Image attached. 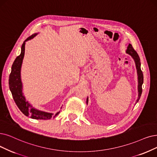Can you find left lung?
<instances>
[{"label":"left lung","mask_w":157,"mask_h":157,"mask_svg":"<svg viewBox=\"0 0 157 157\" xmlns=\"http://www.w3.org/2000/svg\"><path fill=\"white\" fill-rule=\"evenodd\" d=\"M126 53L130 55L132 58L134 59L135 62V65H136V68L137 70V75H138V93H139V97H138L136 102H139V100L140 98V96L142 95V86L144 82V76H143V73L141 70L140 68V59L139 55L136 53V52L134 49L133 48L132 45L131 44H129V45L128 46L127 50H126ZM86 103L87 104L88 103V97L87 98L86 100Z\"/></svg>","instance_id":"8db88e82"}]
</instances>
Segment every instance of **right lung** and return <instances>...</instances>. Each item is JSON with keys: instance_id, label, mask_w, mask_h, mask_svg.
<instances>
[{"instance_id": "add662e5", "label": "right lung", "mask_w": 157, "mask_h": 157, "mask_svg": "<svg viewBox=\"0 0 157 157\" xmlns=\"http://www.w3.org/2000/svg\"><path fill=\"white\" fill-rule=\"evenodd\" d=\"M37 33H35L29 36L25 40L21 47V53L19 56L15 59L11 67V71L9 78V87L11 92L13 100L18 108L24 115L27 117H30L31 118L37 119V120H48V119L55 117L57 115L59 112L54 115L51 113H47L36 109L32 107L28 101L26 100L22 93V84L21 78V70L22 60L24 56L25 44L28 40L33 39Z\"/></svg>"}]
</instances>
